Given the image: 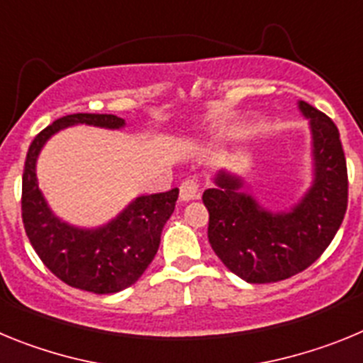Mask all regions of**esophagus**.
<instances>
[{"label":"esophagus","mask_w":363,"mask_h":363,"mask_svg":"<svg viewBox=\"0 0 363 363\" xmlns=\"http://www.w3.org/2000/svg\"><path fill=\"white\" fill-rule=\"evenodd\" d=\"M200 182H198V178H187L182 182V185H179V198L184 201H191L194 200V198H198V194H200Z\"/></svg>","instance_id":"obj_1"}]
</instances>
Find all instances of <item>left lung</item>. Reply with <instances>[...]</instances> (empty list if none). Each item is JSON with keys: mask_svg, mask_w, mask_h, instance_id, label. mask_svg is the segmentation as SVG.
Wrapping results in <instances>:
<instances>
[{"mask_svg": "<svg viewBox=\"0 0 363 363\" xmlns=\"http://www.w3.org/2000/svg\"><path fill=\"white\" fill-rule=\"evenodd\" d=\"M311 118L314 184L291 213L271 214L245 192L238 178L220 172L216 189L203 192L209 242L230 272L249 284H271L306 271L335 238L347 211L349 179L336 125L300 101Z\"/></svg>", "mask_w": 363, "mask_h": 363, "instance_id": "obj_1", "label": "left lung"}]
</instances>
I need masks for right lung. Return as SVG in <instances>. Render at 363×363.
Here are the masks:
<instances>
[{"label": "right lung", "mask_w": 363, "mask_h": 363, "mask_svg": "<svg viewBox=\"0 0 363 363\" xmlns=\"http://www.w3.org/2000/svg\"><path fill=\"white\" fill-rule=\"evenodd\" d=\"M74 123L120 129L114 114H69L45 127L28 147L21 184V218L32 247L45 267L70 287L96 294L127 289L142 277L158 252L163 225L174 213L178 189L140 196L101 229L83 230L57 220L36 182V158L43 143Z\"/></svg>", "instance_id": "1"}]
</instances>
